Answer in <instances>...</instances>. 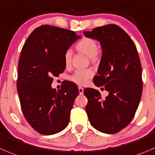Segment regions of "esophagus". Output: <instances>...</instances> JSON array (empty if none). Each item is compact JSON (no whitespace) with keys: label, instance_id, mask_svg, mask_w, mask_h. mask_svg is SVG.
Returning <instances> with one entry per match:
<instances>
[{"label":"esophagus","instance_id":"1","mask_svg":"<svg viewBox=\"0 0 155 155\" xmlns=\"http://www.w3.org/2000/svg\"><path fill=\"white\" fill-rule=\"evenodd\" d=\"M78 88H79V94H83V88H82V86H79V87H78Z\"/></svg>","mask_w":155,"mask_h":155}]
</instances>
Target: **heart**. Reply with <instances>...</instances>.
Returning <instances> with one entry per match:
<instances>
[{"instance_id":"b5f03b06","label":"heart","mask_w":155,"mask_h":155,"mask_svg":"<svg viewBox=\"0 0 155 155\" xmlns=\"http://www.w3.org/2000/svg\"><path fill=\"white\" fill-rule=\"evenodd\" d=\"M76 49L80 53L84 54L87 57L90 58L91 61H94L97 59V41L91 38L83 37L77 44L76 45ZM64 65L66 67H69L72 62V52L70 50L67 51L64 56ZM93 76V71L90 69L79 70L74 72L70 77V79L77 85H84L87 81Z\"/></svg>"}]
</instances>
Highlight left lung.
I'll return each mask as SVG.
<instances>
[{"label":"left lung","instance_id":"obj_1","mask_svg":"<svg viewBox=\"0 0 155 155\" xmlns=\"http://www.w3.org/2000/svg\"><path fill=\"white\" fill-rule=\"evenodd\" d=\"M83 33L100 41L102 57L93 81L96 86H104L109 92L102 99L97 90H84L88 98L87 115L97 130L117 133L131 122L142 96V66L137 49L129 35L114 24Z\"/></svg>","mask_w":155,"mask_h":155}]
</instances>
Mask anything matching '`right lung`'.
Returning a JSON list of instances; mask_svg holds the SVG:
<instances>
[{"instance_id": "obj_1", "label": "right lung", "mask_w": 155, "mask_h": 155, "mask_svg": "<svg viewBox=\"0 0 155 155\" xmlns=\"http://www.w3.org/2000/svg\"><path fill=\"white\" fill-rule=\"evenodd\" d=\"M80 36L49 25L36 28L21 51L16 86L22 113L31 127L42 135L62 131L79 94L73 82L58 91L51 88L53 76L65 70L64 56Z\"/></svg>"}]
</instances>
